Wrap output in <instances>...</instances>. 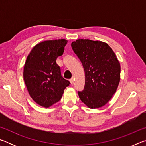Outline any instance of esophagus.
<instances>
[{
  "label": "esophagus",
  "mask_w": 146,
  "mask_h": 146,
  "mask_svg": "<svg viewBox=\"0 0 146 146\" xmlns=\"http://www.w3.org/2000/svg\"><path fill=\"white\" fill-rule=\"evenodd\" d=\"M70 82H71V85H73V84H74V79L72 78H71L70 80Z\"/></svg>",
  "instance_id": "34e87169"
}]
</instances>
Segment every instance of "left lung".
Listing matches in <instances>:
<instances>
[{
  "label": "left lung",
  "mask_w": 146,
  "mask_h": 146,
  "mask_svg": "<svg viewBox=\"0 0 146 146\" xmlns=\"http://www.w3.org/2000/svg\"><path fill=\"white\" fill-rule=\"evenodd\" d=\"M71 48L82 62L85 72L81 101L91 109L102 107L115 93L120 80V65L115 53L104 42L78 39Z\"/></svg>",
  "instance_id": "obj_1"
}]
</instances>
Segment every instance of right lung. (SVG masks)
Listing matches in <instances>:
<instances>
[{"instance_id":"obj_1","label":"right lung","mask_w":146,"mask_h":146,"mask_svg":"<svg viewBox=\"0 0 146 146\" xmlns=\"http://www.w3.org/2000/svg\"><path fill=\"white\" fill-rule=\"evenodd\" d=\"M68 40H46L36 44L27 57L24 68V80L28 93L35 102L49 108L60 100L70 81L61 75L56 62L63 55Z\"/></svg>"}]
</instances>
